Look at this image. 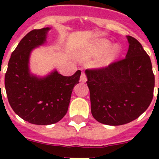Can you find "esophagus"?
I'll list each match as a JSON object with an SVG mask.
<instances>
[{
    "label": "esophagus",
    "mask_w": 159,
    "mask_h": 159,
    "mask_svg": "<svg viewBox=\"0 0 159 159\" xmlns=\"http://www.w3.org/2000/svg\"><path fill=\"white\" fill-rule=\"evenodd\" d=\"M80 81L81 83H86L87 82V77H86V75H85V73L84 72H82V74H81L80 80Z\"/></svg>",
    "instance_id": "1"
}]
</instances>
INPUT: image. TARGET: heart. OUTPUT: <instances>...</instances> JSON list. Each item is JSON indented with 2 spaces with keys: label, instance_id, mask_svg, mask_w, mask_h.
Returning <instances> with one entry per match:
<instances>
[{
  "label": "heart",
  "instance_id": "obj_1",
  "mask_svg": "<svg viewBox=\"0 0 159 159\" xmlns=\"http://www.w3.org/2000/svg\"><path fill=\"white\" fill-rule=\"evenodd\" d=\"M111 46V42L107 40H100L98 41L96 45L97 52H102L104 50L107 49ZM119 54V47L118 45H114L111 48V49L105 54L102 60L99 61V67H104L108 66L113 61Z\"/></svg>",
  "mask_w": 159,
  "mask_h": 159
}]
</instances>
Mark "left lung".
<instances>
[{
	"label": "left lung",
	"mask_w": 159,
	"mask_h": 159,
	"mask_svg": "<svg viewBox=\"0 0 159 159\" xmlns=\"http://www.w3.org/2000/svg\"><path fill=\"white\" fill-rule=\"evenodd\" d=\"M125 59L107 67L85 71L92 114L102 124L119 126L139 117L153 99L154 75L141 43L127 36Z\"/></svg>",
	"instance_id": "left-lung-1"
}]
</instances>
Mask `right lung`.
I'll return each instance as SVG.
<instances>
[{
    "label": "right lung",
    "mask_w": 159,
    "mask_h": 159,
    "mask_svg": "<svg viewBox=\"0 0 159 159\" xmlns=\"http://www.w3.org/2000/svg\"><path fill=\"white\" fill-rule=\"evenodd\" d=\"M50 29H34L20 41L11 55L5 77L12 110L24 120L36 125L53 124L64 118L81 75L80 70L71 76H64L57 69L43 76L31 72V54L47 43Z\"/></svg>",
    "instance_id": "1"
}]
</instances>
